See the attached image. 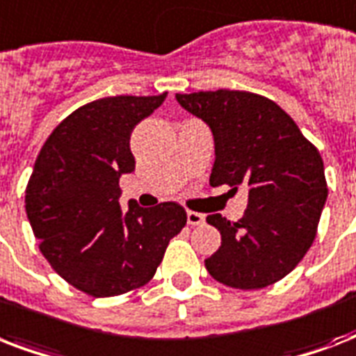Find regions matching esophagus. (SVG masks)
<instances>
[{"label":"esophagus","instance_id":"34e87169","mask_svg":"<svg viewBox=\"0 0 356 356\" xmlns=\"http://www.w3.org/2000/svg\"><path fill=\"white\" fill-rule=\"evenodd\" d=\"M186 222H188V225H201V223H205V216L200 212L188 211L186 212Z\"/></svg>","mask_w":356,"mask_h":356}]
</instances>
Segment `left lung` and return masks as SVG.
<instances>
[{
  "mask_svg": "<svg viewBox=\"0 0 356 356\" xmlns=\"http://www.w3.org/2000/svg\"><path fill=\"white\" fill-rule=\"evenodd\" d=\"M214 138L212 186L248 190L238 222L207 216L222 245L205 260L218 282L257 290L281 281L314 242L327 201L323 161L277 103L240 90L175 94Z\"/></svg>",
  "mask_w": 356,
  "mask_h": 356,
  "instance_id": "1",
  "label": "left lung"
}]
</instances>
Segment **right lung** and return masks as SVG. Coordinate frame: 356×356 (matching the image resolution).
Wrapping results in <instances>:
<instances>
[{"label": "right lung", "instance_id": "add662e5", "mask_svg": "<svg viewBox=\"0 0 356 356\" xmlns=\"http://www.w3.org/2000/svg\"><path fill=\"white\" fill-rule=\"evenodd\" d=\"M116 96L86 103L49 134L25 190V212L51 268L81 292L111 298L144 286L186 212L168 201L122 211L120 177L134 172L131 133L166 99Z\"/></svg>", "mask_w": 356, "mask_h": 356}]
</instances>
